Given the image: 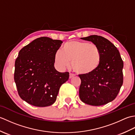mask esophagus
I'll return each instance as SVG.
<instances>
[{
	"label": "esophagus",
	"mask_w": 135,
	"mask_h": 135,
	"mask_svg": "<svg viewBox=\"0 0 135 135\" xmlns=\"http://www.w3.org/2000/svg\"><path fill=\"white\" fill-rule=\"evenodd\" d=\"M74 76H75V75H74V74H72V73H70V74L69 78L71 79V78H72L73 77H74Z\"/></svg>",
	"instance_id": "obj_1"
}]
</instances>
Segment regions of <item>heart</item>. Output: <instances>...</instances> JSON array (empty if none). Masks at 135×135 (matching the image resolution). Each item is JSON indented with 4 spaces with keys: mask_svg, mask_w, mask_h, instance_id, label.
<instances>
[{
    "mask_svg": "<svg viewBox=\"0 0 135 135\" xmlns=\"http://www.w3.org/2000/svg\"><path fill=\"white\" fill-rule=\"evenodd\" d=\"M71 61V66L76 73L90 75L101 64V50L94 44L79 41L67 42L62 46V51H56L54 61L57 67L64 69L70 65Z\"/></svg>",
    "mask_w": 135,
    "mask_h": 135,
    "instance_id": "obj_1",
    "label": "heart"
}]
</instances>
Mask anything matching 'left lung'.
<instances>
[{
  "label": "left lung",
  "instance_id": "obj_1",
  "mask_svg": "<svg viewBox=\"0 0 135 135\" xmlns=\"http://www.w3.org/2000/svg\"><path fill=\"white\" fill-rule=\"evenodd\" d=\"M82 39L98 46L102 52V61L93 74L79 75L81 80L79 97L87 104H107L116 98L123 84L124 62L117 47L104 37L94 35Z\"/></svg>",
  "mask_w": 135,
  "mask_h": 135
}]
</instances>
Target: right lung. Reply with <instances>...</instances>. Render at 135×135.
Returning <instances> with one entry per match:
<instances>
[{"mask_svg":"<svg viewBox=\"0 0 135 135\" xmlns=\"http://www.w3.org/2000/svg\"><path fill=\"white\" fill-rule=\"evenodd\" d=\"M62 42L41 37L19 51L14 79L21 98L36 107H47L56 102L60 88L68 81L69 73L54 68V55Z\"/></svg>","mask_w":135,"mask_h":135,"instance_id":"obj_1","label":"right lung"}]
</instances>
